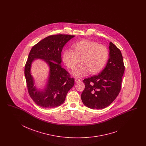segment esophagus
Segmentation results:
<instances>
[{"instance_id":"34e87169","label":"esophagus","mask_w":146,"mask_h":146,"mask_svg":"<svg viewBox=\"0 0 146 146\" xmlns=\"http://www.w3.org/2000/svg\"><path fill=\"white\" fill-rule=\"evenodd\" d=\"M81 81V80L80 79H75V83H78V82H79Z\"/></svg>"}]
</instances>
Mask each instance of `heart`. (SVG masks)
I'll return each mask as SVG.
<instances>
[{
  "instance_id": "heart-1",
  "label": "heart",
  "mask_w": 146,
  "mask_h": 146,
  "mask_svg": "<svg viewBox=\"0 0 146 146\" xmlns=\"http://www.w3.org/2000/svg\"><path fill=\"white\" fill-rule=\"evenodd\" d=\"M72 48L73 52L68 50L64 51L62 59L71 70L75 68L79 60L80 65L72 73L75 77H82L88 71L90 74H96L106 64L109 52L104 45L84 39L75 43Z\"/></svg>"
}]
</instances>
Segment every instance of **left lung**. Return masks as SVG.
Segmentation results:
<instances>
[{
  "mask_svg": "<svg viewBox=\"0 0 146 146\" xmlns=\"http://www.w3.org/2000/svg\"><path fill=\"white\" fill-rule=\"evenodd\" d=\"M109 58L103 70L83 80L85 88L81 100L86 106L92 109H104L110 105L121 89L125 71L122 54L112 42L109 43Z\"/></svg>",
  "mask_w": 146,
  "mask_h": 146,
  "instance_id": "left-lung-1",
  "label": "left lung"
}]
</instances>
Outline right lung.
Returning <instances> with one entry per match:
<instances>
[{
    "label": "right lung",
    "mask_w": 146,
    "mask_h": 146,
    "mask_svg": "<svg viewBox=\"0 0 146 146\" xmlns=\"http://www.w3.org/2000/svg\"><path fill=\"white\" fill-rule=\"evenodd\" d=\"M74 36L62 34L49 36L31 48L25 65V75L29 94L38 106L53 108L60 106L74 86V79L71 78L60 64L62 48ZM36 58L43 60L50 68L47 83L42 90L36 88L31 74V64Z\"/></svg>",
    "instance_id": "add662e5"
}]
</instances>
